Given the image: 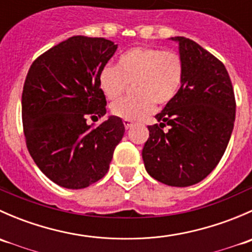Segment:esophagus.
<instances>
[{
    "mask_svg": "<svg viewBox=\"0 0 252 252\" xmlns=\"http://www.w3.org/2000/svg\"><path fill=\"white\" fill-rule=\"evenodd\" d=\"M123 124H124V126H126V129H130L131 126H133V123H131L130 121H126V119H124Z\"/></svg>",
    "mask_w": 252,
    "mask_h": 252,
    "instance_id": "1",
    "label": "esophagus"
}]
</instances>
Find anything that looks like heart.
Masks as SVG:
<instances>
[{
  "label": "heart",
  "mask_w": 252,
  "mask_h": 252,
  "mask_svg": "<svg viewBox=\"0 0 252 252\" xmlns=\"http://www.w3.org/2000/svg\"><path fill=\"white\" fill-rule=\"evenodd\" d=\"M184 77L182 57L174 51L141 46L126 51L119 57L117 67L106 65L98 83L108 100H117L128 84H133L136 96L122 98L111 106L113 116L126 121H142L156 108L174 100Z\"/></svg>",
  "instance_id": "obj_1"
}]
</instances>
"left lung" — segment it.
Wrapping results in <instances>:
<instances>
[{"label":"left lung","instance_id":"left-lung-1","mask_svg":"<svg viewBox=\"0 0 252 252\" xmlns=\"http://www.w3.org/2000/svg\"><path fill=\"white\" fill-rule=\"evenodd\" d=\"M179 44L184 77L177 96L155 116L142 149L147 173L171 187L205 179L222 158L235 121V97L224 64L192 40ZM164 126L169 129L164 131Z\"/></svg>","mask_w":252,"mask_h":252}]
</instances>
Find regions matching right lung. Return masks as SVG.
Instances as JSON below:
<instances>
[{
  "label": "right lung",
  "mask_w": 252,
  "mask_h": 252,
  "mask_svg": "<svg viewBox=\"0 0 252 252\" xmlns=\"http://www.w3.org/2000/svg\"><path fill=\"white\" fill-rule=\"evenodd\" d=\"M117 47L103 37L72 36L37 57L25 78L27 147L40 171L60 187L83 189L105 177L123 138L118 117L96 128L86 123L106 114L98 77Z\"/></svg>",
  "instance_id": "add662e5"
}]
</instances>
